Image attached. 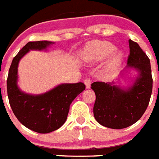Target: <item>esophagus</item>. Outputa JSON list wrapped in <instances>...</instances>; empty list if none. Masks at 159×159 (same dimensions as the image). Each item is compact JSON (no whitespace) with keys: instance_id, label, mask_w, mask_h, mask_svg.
<instances>
[{"instance_id":"esophagus-1","label":"esophagus","mask_w":159,"mask_h":159,"mask_svg":"<svg viewBox=\"0 0 159 159\" xmlns=\"http://www.w3.org/2000/svg\"><path fill=\"white\" fill-rule=\"evenodd\" d=\"M84 84L86 85L87 88H91V80H90L89 79H86V80H84Z\"/></svg>"}]
</instances>
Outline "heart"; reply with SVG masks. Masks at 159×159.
I'll return each instance as SVG.
<instances>
[{
  "instance_id": "heart-1",
  "label": "heart",
  "mask_w": 159,
  "mask_h": 159,
  "mask_svg": "<svg viewBox=\"0 0 159 159\" xmlns=\"http://www.w3.org/2000/svg\"><path fill=\"white\" fill-rule=\"evenodd\" d=\"M116 47L111 42L96 40L90 43L85 50L84 57L87 62L91 64L101 62L105 60L111 54L116 51ZM123 59V53L122 52H116L113 53L107 64V71H112L119 68L121 65Z\"/></svg>"
}]
</instances>
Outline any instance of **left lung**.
Segmentation results:
<instances>
[{
  "instance_id": "8db88e82",
  "label": "left lung",
  "mask_w": 159,
  "mask_h": 159,
  "mask_svg": "<svg viewBox=\"0 0 159 159\" xmlns=\"http://www.w3.org/2000/svg\"><path fill=\"white\" fill-rule=\"evenodd\" d=\"M129 47L127 65L119 75L134 70L137 75L132 82L127 87L120 86L119 80L92 84L96 97L94 116L99 124L108 128L123 129L135 123L146 111L151 99L153 80L150 59L136 42L129 40Z\"/></svg>"
}]
</instances>
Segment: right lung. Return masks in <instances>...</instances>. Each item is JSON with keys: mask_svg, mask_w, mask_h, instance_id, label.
I'll use <instances>...</instances> for the list:
<instances>
[{"mask_svg": "<svg viewBox=\"0 0 159 159\" xmlns=\"http://www.w3.org/2000/svg\"><path fill=\"white\" fill-rule=\"evenodd\" d=\"M54 42H29L14 57L8 71L7 92L14 115L22 124L37 133L46 134L57 130L65 123L70 105L75 97L85 90L83 83L61 84L45 93H26L18 86L20 60L30 50L47 51Z\"/></svg>", "mask_w": 159, "mask_h": 159, "instance_id": "right-lung-1", "label": "right lung"}]
</instances>
